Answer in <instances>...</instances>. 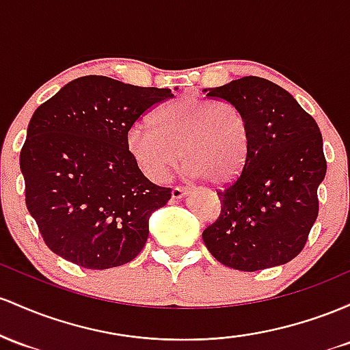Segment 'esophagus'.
Instances as JSON below:
<instances>
[{
  "mask_svg": "<svg viewBox=\"0 0 350 350\" xmlns=\"http://www.w3.org/2000/svg\"><path fill=\"white\" fill-rule=\"evenodd\" d=\"M187 193H188V190H187V188H183V187H174V188H172V198H175V200L183 198V196H185Z\"/></svg>",
  "mask_w": 350,
  "mask_h": 350,
  "instance_id": "obj_1",
  "label": "esophagus"
}]
</instances>
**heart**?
Here are the masks:
<instances>
[{"mask_svg":"<svg viewBox=\"0 0 350 350\" xmlns=\"http://www.w3.org/2000/svg\"><path fill=\"white\" fill-rule=\"evenodd\" d=\"M129 152L148 178L160 182L178 165L213 185L233 180L250 152V124L237 105L185 94L154 116V127L135 124L125 137Z\"/></svg>","mask_w":350,"mask_h":350,"instance_id":"b5f03b06","label":"heart"}]
</instances>
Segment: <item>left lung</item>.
I'll list each match as a JSON object with an SVG mask.
<instances>
[{
    "instance_id": "left-lung-1",
    "label": "left lung",
    "mask_w": 350,
    "mask_h": 350,
    "mask_svg": "<svg viewBox=\"0 0 350 350\" xmlns=\"http://www.w3.org/2000/svg\"><path fill=\"white\" fill-rule=\"evenodd\" d=\"M233 104L250 124L241 174L218 191L221 211L203 231L221 265L260 271L286 265L308 241L319 213L317 188L325 176L323 135L288 90L262 77H241L205 89Z\"/></svg>"
}]
</instances>
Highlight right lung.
Segmentation results:
<instances>
[{"label":"right lung","mask_w":350,"mask_h":350,"mask_svg":"<svg viewBox=\"0 0 350 350\" xmlns=\"http://www.w3.org/2000/svg\"><path fill=\"white\" fill-rule=\"evenodd\" d=\"M170 97L172 89L84 76L36 109L19 167L27 211L53 253L82 268L109 269L142 251L148 218L172 190L144 176L125 137Z\"/></svg>","instance_id":"right-lung-1"}]
</instances>
